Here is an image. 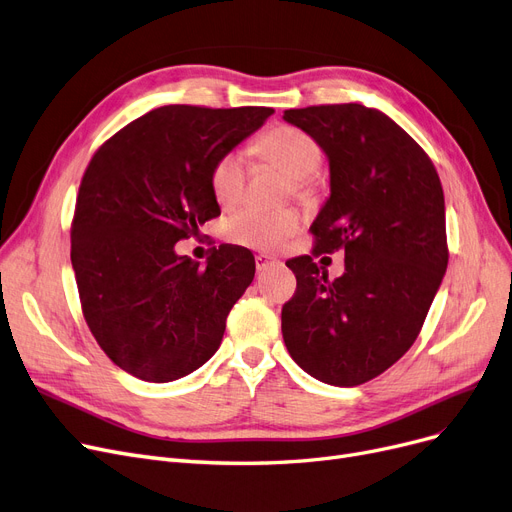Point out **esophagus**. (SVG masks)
Instances as JSON below:
<instances>
[{
    "label": "esophagus",
    "instance_id": "obj_1",
    "mask_svg": "<svg viewBox=\"0 0 512 512\" xmlns=\"http://www.w3.org/2000/svg\"><path fill=\"white\" fill-rule=\"evenodd\" d=\"M276 265H280V261L276 257H272V255H255V268H257V272L276 268Z\"/></svg>",
    "mask_w": 512,
    "mask_h": 512
}]
</instances>
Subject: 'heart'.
Returning a JSON list of instances; mask_svg holds the SVG:
<instances>
[{"label": "heart", "mask_w": 512, "mask_h": 512, "mask_svg": "<svg viewBox=\"0 0 512 512\" xmlns=\"http://www.w3.org/2000/svg\"><path fill=\"white\" fill-rule=\"evenodd\" d=\"M253 152L259 159L276 163L291 175L293 190L299 196H309L314 192V173L318 171L324 154L320 144L309 133L291 125L274 127L255 142ZM209 182L215 203L221 209L236 207L244 196V186H247V163H244L242 154L236 150L221 154L211 169ZM299 228L301 215L295 209L263 211L251 207L232 215L226 221L224 234L240 247L272 251L297 234Z\"/></svg>", "instance_id": "b5f03b06"}]
</instances>
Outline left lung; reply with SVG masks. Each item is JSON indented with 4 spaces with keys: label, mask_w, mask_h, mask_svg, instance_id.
I'll use <instances>...</instances> for the list:
<instances>
[{
    "label": "left lung",
    "mask_w": 512,
    "mask_h": 512,
    "mask_svg": "<svg viewBox=\"0 0 512 512\" xmlns=\"http://www.w3.org/2000/svg\"><path fill=\"white\" fill-rule=\"evenodd\" d=\"M282 119L309 133L328 159L330 196L309 228L314 255L345 249L335 280L309 255L286 261L297 291L282 307L284 345L314 379L362 385L412 347L446 274L439 175L376 108L307 106Z\"/></svg>",
    "instance_id": "1"
}]
</instances>
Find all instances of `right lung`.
I'll return each mask as SVG.
<instances>
[{
  "mask_svg": "<svg viewBox=\"0 0 512 512\" xmlns=\"http://www.w3.org/2000/svg\"><path fill=\"white\" fill-rule=\"evenodd\" d=\"M274 113L263 106L150 110L85 169L71 263L87 326L104 353L148 383L201 368L255 276L251 251L221 244L201 270L175 242L217 217L211 169Z\"/></svg>",
  "mask_w": 512,
  "mask_h": 512,
  "instance_id": "obj_1",
  "label": "right lung"
}]
</instances>
